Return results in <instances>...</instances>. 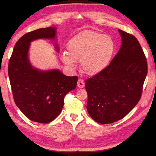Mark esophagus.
<instances>
[{
    "label": "esophagus",
    "mask_w": 156,
    "mask_h": 156,
    "mask_svg": "<svg viewBox=\"0 0 156 156\" xmlns=\"http://www.w3.org/2000/svg\"><path fill=\"white\" fill-rule=\"evenodd\" d=\"M77 85H78V88H80V89L83 88L84 87V81H83V80H82V79H79V80H78Z\"/></svg>",
    "instance_id": "obj_1"
}]
</instances>
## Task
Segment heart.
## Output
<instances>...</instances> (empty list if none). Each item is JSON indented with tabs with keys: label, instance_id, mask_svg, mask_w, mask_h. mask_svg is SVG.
Masks as SVG:
<instances>
[{
	"label": "heart",
	"instance_id": "b5f03b06",
	"mask_svg": "<svg viewBox=\"0 0 156 156\" xmlns=\"http://www.w3.org/2000/svg\"><path fill=\"white\" fill-rule=\"evenodd\" d=\"M67 53H62V62L74 68L80 62L82 71L88 76L102 72L109 65L115 51L112 36L94 31H84L73 36L67 43Z\"/></svg>",
	"mask_w": 156,
	"mask_h": 156
}]
</instances>
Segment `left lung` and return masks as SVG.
<instances>
[{
  "instance_id": "1",
  "label": "left lung",
  "mask_w": 156,
  "mask_h": 156,
  "mask_svg": "<svg viewBox=\"0 0 156 156\" xmlns=\"http://www.w3.org/2000/svg\"><path fill=\"white\" fill-rule=\"evenodd\" d=\"M122 44L109 66L85 81L89 115L100 124L122 119L140 99L147 62L135 36L121 30Z\"/></svg>"
}]
</instances>
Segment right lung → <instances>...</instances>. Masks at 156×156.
I'll return each instance as SVG.
<instances>
[{
  "instance_id": "add662e5",
  "label": "right lung",
  "mask_w": 156,
  "mask_h": 156,
  "mask_svg": "<svg viewBox=\"0 0 156 156\" xmlns=\"http://www.w3.org/2000/svg\"><path fill=\"white\" fill-rule=\"evenodd\" d=\"M56 38V27L25 34L16 42L9 59L8 75L14 102L23 114L34 122L49 123L54 120L61 112L65 95L77 84V76H67L57 69L41 70L31 64V42ZM55 44L58 51L59 47Z\"/></svg>"
}]
</instances>
